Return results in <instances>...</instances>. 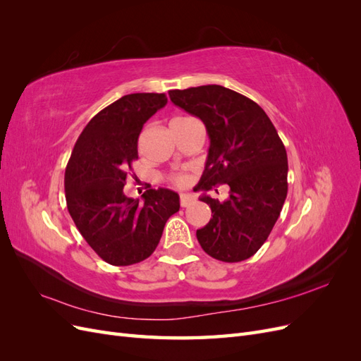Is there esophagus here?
<instances>
[{
	"instance_id": "obj_1",
	"label": "esophagus",
	"mask_w": 361,
	"mask_h": 361,
	"mask_svg": "<svg viewBox=\"0 0 361 361\" xmlns=\"http://www.w3.org/2000/svg\"><path fill=\"white\" fill-rule=\"evenodd\" d=\"M195 202V199L190 194H182L180 195V206L182 207H188L190 204H192Z\"/></svg>"
}]
</instances>
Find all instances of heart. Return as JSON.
Returning <instances> with one entry per match:
<instances>
[{"label":"heart","instance_id":"heart-1","mask_svg":"<svg viewBox=\"0 0 361 361\" xmlns=\"http://www.w3.org/2000/svg\"><path fill=\"white\" fill-rule=\"evenodd\" d=\"M171 182L179 188H185L190 183V178L187 176V174H176V176L171 179Z\"/></svg>","mask_w":361,"mask_h":361}]
</instances>
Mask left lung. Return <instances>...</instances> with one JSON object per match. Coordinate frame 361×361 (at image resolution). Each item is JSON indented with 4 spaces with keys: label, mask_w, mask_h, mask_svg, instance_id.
Instances as JSON below:
<instances>
[{
    "label": "left lung",
    "mask_w": 361,
    "mask_h": 361,
    "mask_svg": "<svg viewBox=\"0 0 361 361\" xmlns=\"http://www.w3.org/2000/svg\"><path fill=\"white\" fill-rule=\"evenodd\" d=\"M170 99L199 117L211 138L206 167L195 191L228 185L231 197H200L212 211L197 231L211 257L241 262L268 239L288 195V155L267 113L247 96L223 85L170 90Z\"/></svg>",
    "instance_id": "1"
}]
</instances>
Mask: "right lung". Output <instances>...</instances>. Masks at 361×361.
<instances>
[{
    "instance_id": "obj_1",
    "label": "right lung",
    "mask_w": 361,
    "mask_h": 361,
    "mask_svg": "<svg viewBox=\"0 0 361 361\" xmlns=\"http://www.w3.org/2000/svg\"><path fill=\"white\" fill-rule=\"evenodd\" d=\"M166 104V93L120 97L87 123L69 158L64 173L68 211L87 244L110 265L147 259L180 207L179 195L166 188L146 190L145 202L123 192L138 159L141 129Z\"/></svg>"
}]
</instances>
